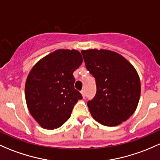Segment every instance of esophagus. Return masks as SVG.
Here are the masks:
<instances>
[{
  "mask_svg": "<svg viewBox=\"0 0 160 160\" xmlns=\"http://www.w3.org/2000/svg\"><path fill=\"white\" fill-rule=\"evenodd\" d=\"M80 93H81V95H82V97H83V98L84 99V98H85V96H86V94H85V90H81V91H80Z\"/></svg>",
  "mask_w": 160,
  "mask_h": 160,
  "instance_id": "esophagus-1",
  "label": "esophagus"
}]
</instances>
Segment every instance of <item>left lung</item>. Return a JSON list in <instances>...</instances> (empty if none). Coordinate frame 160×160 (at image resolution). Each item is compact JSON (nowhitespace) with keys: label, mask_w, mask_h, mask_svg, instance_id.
Wrapping results in <instances>:
<instances>
[{"label":"left lung","mask_w":160,"mask_h":160,"mask_svg":"<svg viewBox=\"0 0 160 160\" xmlns=\"http://www.w3.org/2000/svg\"><path fill=\"white\" fill-rule=\"evenodd\" d=\"M86 67L96 79L97 93L87 102L95 120L115 127L133 114L140 97L137 70L122 55L108 50H81Z\"/></svg>","instance_id":"obj_1"}]
</instances>
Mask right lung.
<instances>
[{"instance_id":"obj_1","label":"right lung","mask_w":160,"mask_h":160,"mask_svg":"<svg viewBox=\"0 0 160 160\" xmlns=\"http://www.w3.org/2000/svg\"><path fill=\"white\" fill-rule=\"evenodd\" d=\"M83 62L77 50L59 49L40 59L25 83V99L31 116L41 127L54 129L70 118L81 94L74 89L73 73Z\"/></svg>"}]
</instances>
